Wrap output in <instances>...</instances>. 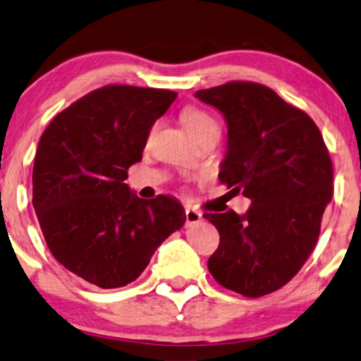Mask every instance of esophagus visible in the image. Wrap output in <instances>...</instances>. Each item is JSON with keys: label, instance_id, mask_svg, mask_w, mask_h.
Listing matches in <instances>:
<instances>
[{"label": "esophagus", "instance_id": "esophagus-1", "mask_svg": "<svg viewBox=\"0 0 361 361\" xmlns=\"http://www.w3.org/2000/svg\"><path fill=\"white\" fill-rule=\"evenodd\" d=\"M199 222H202V214L197 212L194 209L185 210V227H194L197 226Z\"/></svg>", "mask_w": 361, "mask_h": 361}]
</instances>
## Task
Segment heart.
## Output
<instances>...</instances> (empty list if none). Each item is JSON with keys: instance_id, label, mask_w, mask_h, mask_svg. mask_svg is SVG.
I'll list each match as a JSON object with an SVG mask.
<instances>
[{"instance_id": "1", "label": "heart", "mask_w": 361, "mask_h": 361, "mask_svg": "<svg viewBox=\"0 0 361 361\" xmlns=\"http://www.w3.org/2000/svg\"><path fill=\"white\" fill-rule=\"evenodd\" d=\"M180 118L182 123L185 126V129L189 130L195 139L204 133H207V130L219 129L217 123H215L212 116H210L209 112L199 109V107H185V109L182 111Z\"/></svg>"}]
</instances>
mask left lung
<instances>
[{"mask_svg":"<svg viewBox=\"0 0 361 361\" xmlns=\"http://www.w3.org/2000/svg\"><path fill=\"white\" fill-rule=\"evenodd\" d=\"M194 96L227 124L219 179L252 200L242 215H204L221 235L209 272L245 297L275 292L312 254L331 199L334 169L324 137L305 112L262 84L228 82Z\"/></svg>","mask_w":361,"mask_h":361,"instance_id":"obj_1","label":"left lung"}]
</instances>
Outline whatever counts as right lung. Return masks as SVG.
I'll list each match as a JSON object with an SVG mask.
<instances>
[{
  "instance_id": "obj_1",
  "label": "right lung",
  "mask_w": 361,
  "mask_h": 361,
  "mask_svg": "<svg viewBox=\"0 0 361 361\" xmlns=\"http://www.w3.org/2000/svg\"><path fill=\"white\" fill-rule=\"evenodd\" d=\"M176 97L167 89L106 86L59 112L41 135L32 207L54 259L89 283L134 282L184 226L176 197L140 199L124 182Z\"/></svg>"
}]
</instances>
